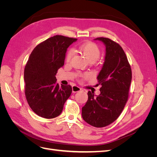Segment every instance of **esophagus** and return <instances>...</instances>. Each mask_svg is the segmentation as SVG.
I'll return each instance as SVG.
<instances>
[{"instance_id": "esophagus-1", "label": "esophagus", "mask_w": 157, "mask_h": 157, "mask_svg": "<svg viewBox=\"0 0 157 157\" xmlns=\"http://www.w3.org/2000/svg\"><path fill=\"white\" fill-rule=\"evenodd\" d=\"M80 90H81V88H80V87H78V86H77V85H74V86H72V91L74 93L78 92L80 91Z\"/></svg>"}]
</instances>
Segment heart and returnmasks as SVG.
<instances>
[{
	"instance_id": "heart-1",
	"label": "heart",
	"mask_w": 157,
	"mask_h": 157,
	"mask_svg": "<svg viewBox=\"0 0 157 157\" xmlns=\"http://www.w3.org/2000/svg\"><path fill=\"white\" fill-rule=\"evenodd\" d=\"M79 51L84 55L89 62H95L100 56V50L99 47L93 42H86L80 45L78 48ZM73 56V51L69 50L66 56V61L69 62Z\"/></svg>"
}]
</instances>
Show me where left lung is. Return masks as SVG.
I'll use <instances>...</instances> for the list:
<instances>
[{
	"instance_id": "obj_1",
	"label": "left lung",
	"mask_w": 157,
	"mask_h": 157,
	"mask_svg": "<svg viewBox=\"0 0 157 157\" xmlns=\"http://www.w3.org/2000/svg\"><path fill=\"white\" fill-rule=\"evenodd\" d=\"M94 40L105 46L104 63L97 77L101 87L98 96L88 91V101L82 108V117L88 124L101 128L116 121L124 109L132 81V70L119 44L107 38Z\"/></svg>"
}]
</instances>
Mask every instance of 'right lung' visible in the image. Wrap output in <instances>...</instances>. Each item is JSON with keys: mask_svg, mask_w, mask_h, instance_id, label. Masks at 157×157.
<instances>
[{"mask_svg": "<svg viewBox=\"0 0 157 157\" xmlns=\"http://www.w3.org/2000/svg\"><path fill=\"white\" fill-rule=\"evenodd\" d=\"M77 39L56 35L37 45L24 70L25 94L28 104L36 115L53 118L62 112L72 88L58 84L56 75L63 67L69 46Z\"/></svg>", "mask_w": 157, "mask_h": 157, "instance_id": "right-lung-1", "label": "right lung"}]
</instances>
